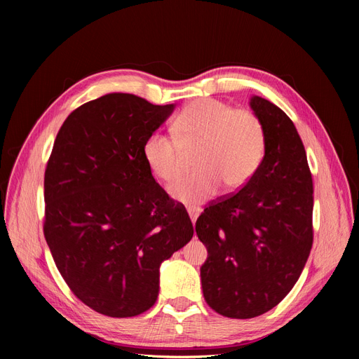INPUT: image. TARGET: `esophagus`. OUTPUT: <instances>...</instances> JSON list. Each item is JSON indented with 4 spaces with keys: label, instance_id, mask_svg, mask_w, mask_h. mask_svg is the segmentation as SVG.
Masks as SVG:
<instances>
[{
    "label": "esophagus",
    "instance_id": "1",
    "mask_svg": "<svg viewBox=\"0 0 359 359\" xmlns=\"http://www.w3.org/2000/svg\"><path fill=\"white\" fill-rule=\"evenodd\" d=\"M199 214H201V211H199V210H196V208H189V215H190V219H191L193 224L196 223ZM194 236H196V235H194Z\"/></svg>",
    "mask_w": 359,
    "mask_h": 359
}]
</instances>
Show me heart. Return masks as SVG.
I'll return each mask as SVG.
<instances>
[{
    "label": "heart",
    "mask_w": 359,
    "mask_h": 359,
    "mask_svg": "<svg viewBox=\"0 0 359 359\" xmlns=\"http://www.w3.org/2000/svg\"><path fill=\"white\" fill-rule=\"evenodd\" d=\"M173 135L154 132L144 144V158L154 175L172 181L181 170V147L198 145L193 165L169 187L173 199L196 205L219 193L244 187L265 156L266 137L259 116L202 97L189 103L173 123Z\"/></svg>",
    "instance_id": "1"
}]
</instances>
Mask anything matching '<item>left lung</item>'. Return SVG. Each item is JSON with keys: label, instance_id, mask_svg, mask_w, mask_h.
<instances>
[{"label": "left lung", "instance_id": "8db88e82", "mask_svg": "<svg viewBox=\"0 0 359 359\" xmlns=\"http://www.w3.org/2000/svg\"><path fill=\"white\" fill-rule=\"evenodd\" d=\"M250 106L264 124V160L241 190L211 202L196 222L208 250L205 301L232 319L274 309L295 286L313 244V180L302 140L274 103L253 95Z\"/></svg>", "mask_w": 359, "mask_h": 359}]
</instances>
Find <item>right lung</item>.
<instances>
[{"label":"right lung","mask_w":359,"mask_h":359,"mask_svg":"<svg viewBox=\"0 0 359 359\" xmlns=\"http://www.w3.org/2000/svg\"><path fill=\"white\" fill-rule=\"evenodd\" d=\"M173 107L106 94L74 109L53 142L43 233L70 290L104 316L153 307L161 262L193 236L187 210L144 158L147 137Z\"/></svg>","instance_id":"obj_1"}]
</instances>
